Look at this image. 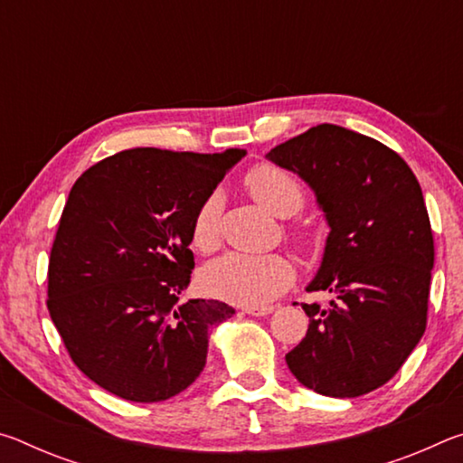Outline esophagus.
<instances>
[{
    "label": "esophagus",
    "instance_id": "obj_1",
    "mask_svg": "<svg viewBox=\"0 0 463 463\" xmlns=\"http://www.w3.org/2000/svg\"><path fill=\"white\" fill-rule=\"evenodd\" d=\"M242 312H247L250 317H268L273 312V307H247L242 308Z\"/></svg>",
    "mask_w": 463,
    "mask_h": 463
}]
</instances>
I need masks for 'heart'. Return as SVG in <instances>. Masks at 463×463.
Listing matches in <instances>:
<instances>
[{
    "label": "heart",
    "mask_w": 463,
    "mask_h": 463,
    "mask_svg": "<svg viewBox=\"0 0 463 463\" xmlns=\"http://www.w3.org/2000/svg\"><path fill=\"white\" fill-rule=\"evenodd\" d=\"M250 198L278 218H289L304 206V190L294 175L269 163L257 165L245 175ZM218 203L208 198L192 222V245L210 253L218 245ZM294 279V265L281 255L229 253L202 271V286L210 296L241 304L263 307Z\"/></svg>",
    "instance_id": "1"
}]
</instances>
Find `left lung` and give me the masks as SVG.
Masks as SVG:
<instances>
[{"instance_id":"8db88e82","label":"left lung","mask_w":463,"mask_h":463,"mask_svg":"<svg viewBox=\"0 0 463 463\" xmlns=\"http://www.w3.org/2000/svg\"><path fill=\"white\" fill-rule=\"evenodd\" d=\"M307 182L328 224L323 261L302 304L307 336L286 355L294 378L333 398L386 383L427 326L435 249L420 185L402 156L336 124H318L265 155Z\"/></svg>"}]
</instances>
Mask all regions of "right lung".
I'll return each instance as SVG.
<instances>
[{"mask_svg":"<svg viewBox=\"0 0 463 463\" xmlns=\"http://www.w3.org/2000/svg\"><path fill=\"white\" fill-rule=\"evenodd\" d=\"M247 155L130 148L77 179L49 261L51 318L73 364L112 394L161 402L192 386L214 326L234 315L187 300L192 222Z\"/></svg>","mask_w":463,"mask_h":463,"instance_id":"right-lung-1","label":"right lung"}]
</instances>
